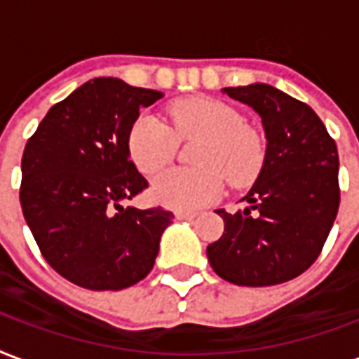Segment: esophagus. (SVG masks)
I'll use <instances>...</instances> for the list:
<instances>
[{
  "mask_svg": "<svg viewBox=\"0 0 359 359\" xmlns=\"http://www.w3.org/2000/svg\"><path fill=\"white\" fill-rule=\"evenodd\" d=\"M198 215H200V211H196V209H180V211L175 213V217L180 220H192L196 219Z\"/></svg>",
  "mask_w": 359,
  "mask_h": 359,
  "instance_id": "1",
  "label": "esophagus"
}]
</instances>
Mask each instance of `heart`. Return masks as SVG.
Here are the masks:
<instances>
[{"mask_svg": "<svg viewBox=\"0 0 359 359\" xmlns=\"http://www.w3.org/2000/svg\"><path fill=\"white\" fill-rule=\"evenodd\" d=\"M171 123L144 114L127 133L129 158L146 177L171 163L180 140L201 139L196 152L198 169H172L156 179L152 196L169 207H200L213 201L228 182L247 187L261 172L266 144L255 127L247 126L236 108L209 97L175 100L169 106Z\"/></svg>", "mask_w": 359, "mask_h": 359, "instance_id": "obj_1", "label": "heart"}]
</instances>
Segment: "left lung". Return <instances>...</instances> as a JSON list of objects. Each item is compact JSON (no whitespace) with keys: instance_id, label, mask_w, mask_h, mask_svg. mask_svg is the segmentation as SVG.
<instances>
[{"instance_id":"left-lung-1","label":"left lung","mask_w":359,"mask_h":359,"mask_svg":"<svg viewBox=\"0 0 359 359\" xmlns=\"http://www.w3.org/2000/svg\"><path fill=\"white\" fill-rule=\"evenodd\" d=\"M262 118L266 159L238 213L219 209L220 240L207 259L222 280L266 287L301 276L320 257L335 222L339 154L333 137L308 104L264 83L228 87Z\"/></svg>"}]
</instances>
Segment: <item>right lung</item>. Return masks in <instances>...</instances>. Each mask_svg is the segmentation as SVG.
Instances as JSON below:
<instances>
[{
    "mask_svg": "<svg viewBox=\"0 0 359 359\" xmlns=\"http://www.w3.org/2000/svg\"><path fill=\"white\" fill-rule=\"evenodd\" d=\"M159 97L95 78L53 106L24 146V219L49 266L79 287H131L154 268L172 213L123 201L148 188L129 159L127 133Z\"/></svg>",
    "mask_w": 359,
    "mask_h": 359,
    "instance_id": "add662e5",
    "label": "right lung"
}]
</instances>
